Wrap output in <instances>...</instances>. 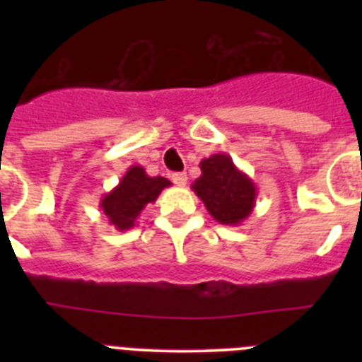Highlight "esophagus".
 Returning <instances> with one entry per match:
<instances>
[{
  "instance_id": "esophagus-1",
  "label": "esophagus",
  "mask_w": 362,
  "mask_h": 362,
  "mask_svg": "<svg viewBox=\"0 0 362 362\" xmlns=\"http://www.w3.org/2000/svg\"><path fill=\"white\" fill-rule=\"evenodd\" d=\"M187 174L185 172H175V174H172V181H174V185H177V187H185L187 185Z\"/></svg>"
}]
</instances>
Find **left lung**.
<instances>
[{
  "mask_svg": "<svg viewBox=\"0 0 362 362\" xmlns=\"http://www.w3.org/2000/svg\"><path fill=\"white\" fill-rule=\"evenodd\" d=\"M201 175L192 190L221 225L238 226L248 219L255 206L257 187L233 165L228 153H214L199 163Z\"/></svg>",
  "mask_w": 362,
  "mask_h": 362,
  "instance_id": "1",
  "label": "left lung"
}]
</instances>
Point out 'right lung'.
Masks as SVG:
<instances>
[{
    "label": "right lung",
    "mask_w": 362,
    "mask_h": 362,
    "mask_svg": "<svg viewBox=\"0 0 362 362\" xmlns=\"http://www.w3.org/2000/svg\"><path fill=\"white\" fill-rule=\"evenodd\" d=\"M170 185L166 177H150L141 165H134L124 172L119 183L101 197L99 209L114 228L121 232L130 230L136 226L146 204L156 203L159 194Z\"/></svg>",
    "instance_id": "right-lung-1"
}]
</instances>
